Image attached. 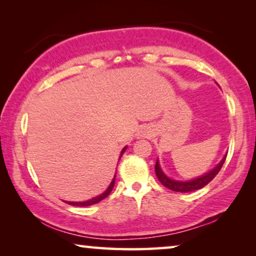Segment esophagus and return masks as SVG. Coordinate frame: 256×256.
<instances>
[{"label":"esophagus","mask_w":256,"mask_h":256,"mask_svg":"<svg viewBox=\"0 0 256 256\" xmlns=\"http://www.w3.org/2000/svg\"><path fill=\"white\" fill-rule=\"evenodd\" d=\"M144 135H146V134H144Z\"/></svg>","instance_id":"1"}]
</instances>
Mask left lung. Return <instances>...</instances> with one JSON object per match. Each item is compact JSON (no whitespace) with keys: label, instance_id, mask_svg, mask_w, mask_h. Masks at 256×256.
Masks as SVG:
<instances>
[{"label":"left lung","instance_id":"left-lung-1","mask_svg":"<svg viewBox=\"0 0 256 256\" xmlns=\"http://www.w3.org/2000/svg\"><path fill=\"white\" fill-rule=\"evenodd\" d=\"M226 156L224 157V158L222 160V162H220L218 166L214 168V169L210 171V172L205 174L204 176L198 177V178H196V180H192L188 182H178V180H170V178H168L166 174H163V171L160 170L158 160L156 162L155 172H156L157 178H158V180L164 185V186L169 188V190H172L176 192H191V191L199 190V188H204L205 185H208L210 182H211L213 178L218 174L220 169H222L224 166V163H225Z\"/></svg>","mask_w":256,"mask_h":256}]
</instances>
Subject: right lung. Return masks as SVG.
<instances>
[{
  "label": "right lung",
  "mask_w": 256,
  "mask_h": 256,
  "mask_svg": "<svg viewBox=\"0 0 256 256\" xmlns=\"http://www.w3.org/2000/svg\"><path fill=\"white\" fill-rule=\"evenodd\" d=\"M126 149H127V146H126V148H124V149H122V152H121V155H120V158H121V156H122V155H124V152H126ZM114 183H115V176H114V178H113V180H112V183H110V186H108V188H107V190H106V191H104L102 194L98 196V197H96V198H93V199H90V200H87V202H68V204H70V205H73V206H90V205L96 204V202H101V200H102V199H104V198H106V197H107V196L110 194V192H112V190H113Z\"/></svg>",
  "instance_id": "1"
}]
</instances>
